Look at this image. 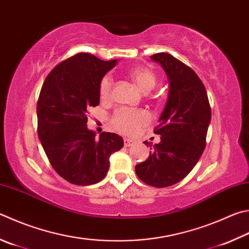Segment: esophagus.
<instances>
[{
    "mask_svg": "<svg viewBox=\"0 0 249 249\" xmlns=\"http://www.w3.org/2000/svg\"><path fill=\"white\" fill-rule=\"evenodd\" d=\"M134 144V142L133 140H130V139H124V146L125 147H130V146H133Z\"/></svg>",
    "mask_w": 249,
    "mask_h": 249,
    "instance_id": "1",
    "label": "esophagus"
}]
</instances>
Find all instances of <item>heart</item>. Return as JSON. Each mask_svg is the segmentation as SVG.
<instances>
[{"instance_id":"obj_1","label":"heart","mask_w":249,"mask_h":249,"mask_svg":"<svg viewBox=\"0 0 249 249\" xmlns=\"http://www.w3.org/2000/svg\"><path fill=\"white\" fill-rule=\"evenodd\" d=\"M129 77L133 79L137 87L142 92H149L155 88L157 77L153 71L143 66L133 67L128 71ZM113 81L111 76L106 75L99 84V96L102 101H107L112 96ZM150 121V116L143 110H129L125 107L116 110L111 119L112 126L117 132L132 136L136 134L142 126L147 125Z\"/></svg>"}]
</instances>
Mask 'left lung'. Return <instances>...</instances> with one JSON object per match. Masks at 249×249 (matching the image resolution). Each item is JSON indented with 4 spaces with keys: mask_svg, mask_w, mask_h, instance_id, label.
Returning <instances> with one entry per match:
<instances>
[{
    "mask_svg": "<svg viewBox=\"0 0 249 249\" xmlns=\"http://www.w3.org/2000/svg\"><path fill=\"white\" fill-rule=\"evenodd\" d=\"M164 70L170 83L168 102L153 133L161 142L148 159L135 166L138 178L153 187H168L186 178L206 147L211 107L202 81L191 67L169 53L150 56Z\"/></svg>",
    "mask_w": 249,
    "mask_h": 249,
    "instance_id": "obj_1",
    "label": "left lung"
}]
</instances>
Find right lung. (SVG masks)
Instances as JSON below:
<instances>
[{"mask_svg":"<svg viewBox=\"0 0 249 249\" xmlns=\"http://www.w3.org/2000/svg\"><path fill=\"white\" fill-rule=\"evenodd\" d=\"M116 60L102 61L77 53L54 67L42 85L37 103L38 137L52 168L74 185L100 182L110 157L123 147L114 133L96 134L87 128L88 110L100 101L99 84Z\"/></svg>","mask_w":249,"mask_h":249,"instance_id":"obj_1","label":"right lung"}]
</instances>
